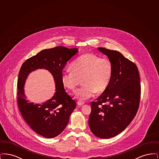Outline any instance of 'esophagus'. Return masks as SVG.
Segmentation results:
<instances>
[{
    "mask_svg": "<svg viewBox=\"0 0 159 159\" xmlns=\"http://www.w3.org/2000/svg\"><path fill=\"white\" fill-rule=\"evenodd\" d=\"M77 104L78 106H83V104H84L83 102H80V101H78V102H77Z\"/></svg>",
    "mask_w": 159,
    "mask_h": 159,
    "instance_id": "obj_1",
    "label": "esophagus"
}]
</instances>
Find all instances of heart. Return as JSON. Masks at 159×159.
I'll list each match as a JSON object with an SVG mask.
<instances>
[{"mask_svg": "<svg viewBox=\"0 0 159 159\" xmlns=\"http://www.w3.org/2000/svg\"><path fill=\"white\" fill-rule=\"evenodd\" d=\"M71 69H65L61 74V82L69 89L73 90L80 83L83 85L75 91L76 98L84 101L95 92H103L110 82L113 64L107 58L93 53H85L74 61Z\"/></svg>", "mask_w": 159, "mask_h": 159, "instance_id": "b5f03b06", "label": "heart"}]
</instances>
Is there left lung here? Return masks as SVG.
Returning a JSON list of instances; mask_svg holds the SVG:
<instances>
[{
  "instance_id": "obj_1",
  "label": "left lung",
  "mask_w": 159,
  "mask_h": 159,
  "mask_svg": "<svg viewBox=\"0 0 159 159\" xmlns=\"http://www.w3.org/2000/svg\"><path fill=\"white\" fill-rule=\"evenodd\" d=\"M113 64V74L103 93L91 102L89 125L97 137L108 139L117 135L132 121L138 111L141 84L136 64L120 52L98 48Z\"/></svg>"
}]
</instances>
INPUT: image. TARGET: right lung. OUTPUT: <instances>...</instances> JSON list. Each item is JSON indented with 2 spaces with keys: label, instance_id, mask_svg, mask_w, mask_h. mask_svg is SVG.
<instances>
[{
  "label": "right lung",
  "instance_id": "add662e5",
  "mask_svg": "<svg viewBox=\"0 0 159 159\" xmlns=\"http://www.w3.org/2000/svg\"><path fill=\"white\" fill-rule=\"evenodd\" d=\"M78 52V49L57 46L44 49L25 61L20 68L17 88V102L26 123L36 133L46 138L58 136L66 128L76 102L66 92L61 82L62 70ZM39 68L48 69L55 80L56 92L52 99L44 103L34 104L26 99L23 86L31 71Z\"/></svg>",
  "mask_w": 159,
  "mask_h": 159
}]
</instances>
